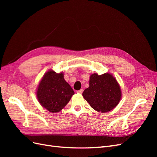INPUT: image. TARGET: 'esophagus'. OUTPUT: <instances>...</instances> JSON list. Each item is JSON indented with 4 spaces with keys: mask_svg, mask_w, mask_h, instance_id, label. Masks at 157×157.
Here are the masks:
<instances>
[{
    "mask_svg": "<svg viewBox=\"0 0 157 157\" xmlns=\"http://www.w3.org/2000/svg\"><path fill=\"white\" fill-rule=\"evenodd\" d=\"M77 92H78V93H79V94H82V93L83 92V89H80V90H78Z\"/></svg>",
    "mask_w": 157,
    "mask_h": 157,
    "instance_id": "obj_1",
    "label": "esophagus"
}]
</instances>
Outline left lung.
<instances>
[{"label":"left lung","mask_w":157,"mask_h":157,"mask_svg":"<svg viewBox=\"0 0 157 157\" xmlns=\"http://www.w3.org/2000/svg\"><path fill=\"white\" fill-rule=\"evenodd\" d=\"M82 96L94 110L106 113L118 105L122 94L119 84L111 74L94 73L90 76L89 87L84 90Z\"/></svg>","instance_id":"8db88e82"}]
</instances>
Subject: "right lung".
<instances>
[{"mask_svg": "<svg viewBox=\"0 0 157 157\" xmlns=\"http://www.w3.org/2000/svg\"><path fill=\"white\" fill-rule=\"evenodd\" d=\"M75 94L65 81L63 73L53 70L46 72L39 84L36 97L40 105L51 113H57L67 105Z\"/></svg>", "mask_w": 157, "mask_h": 157, "instance_id": "1", "label": "right lung"}]
</instances>
